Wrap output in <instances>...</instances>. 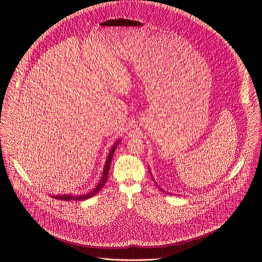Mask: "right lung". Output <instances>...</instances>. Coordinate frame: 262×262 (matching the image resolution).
<instances>
[{"label": "right lung", "instance_id": "right-lung-1", "mask_svg": "<svg viewBox=\"0 0 262 262\" xmlns=\"http://www.w3.org/2000/svg\"><path fill=\"white\" fill-rule=\"evenodd\" d=\"M119 142H117L114 147L112 148V150H110V153L108 155V158H107V161H106V164H105V168H104V172H103V176L101 178V182L98 184V186H96L92 191H90L88 194H85V195H69V194H64V195H58V196H54L55 199L57 200H63V201H84V200H87V199H90L92 196H94L96 193H99V191H101V189L104 187L106 181H107V177H108V173H109V169H110V163H112V159H113V156H114V153H115V149L117 147V144Z\"/></svg>", "mask_w": 262, "mask_h": 262}]
</instances>
